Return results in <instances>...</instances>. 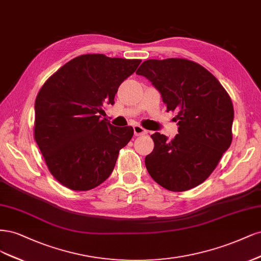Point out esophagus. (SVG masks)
Here are the masks:
<instances>
[{"label":"esophagus","instance_id":"1","mask_svg":"<svg viewBox=\"0 0 261 261\" xmlns=\"http://www.w3.org/2000/svg\"><path fill=\"white\" fill-rule=\"evenodd\" d=\"M133 131H134V136L140 137V136H144L146 134V130L144 128H142L140 124H134L133 125Z\"/></svg>","mask_w":261,"mask_h":261}]
</instances>
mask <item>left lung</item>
Listing matches in <instances>:
<instances>
[{"label": "left lung", "instance_id": "left-lung-1", "mask_svg": "<svg viewBox=\"0 0 261 261\" xmlns=\"http://www.w3.org/2000/svg\"><path fill=\"white\" fill-rule=\"evenodd\" d=\"M137 73L161 93L167 112L175 111L178 134L172 140L150 136L145 157L150 176L163 188L182 192L203 183L232 142L234 109L221 83L203 66L184 58L147 60Z\"/></svg>", "mask_w": 261, "mask_h": 261}]
</instances>
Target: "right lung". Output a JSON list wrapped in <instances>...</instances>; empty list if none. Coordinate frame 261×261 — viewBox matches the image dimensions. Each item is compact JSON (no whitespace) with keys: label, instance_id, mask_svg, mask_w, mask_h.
<instances>
[{"label":"right lung","instance_id":"right-lung-1","mask_svg":"<svg viewBox=\"0 0 261 261\" xmlns=\"http://www.w3.org/2000/svg\"><path fill=\"white\" fill-rule=\"evenodd\" d=\"M141 60L87 54L66 63L41 88L35 103V139L48 170L64 187L88 191L112 174L133 128L115 127L103 106Z\"/></svg>","mask_w":261,"mask_h":261}]
</instances>
